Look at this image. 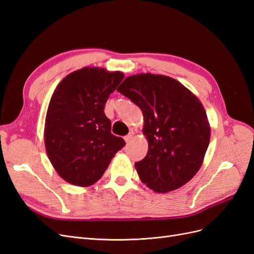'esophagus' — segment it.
<instances>
[{"label": "esophagus", "instance_id": "34e87169", "mask_svg": "<svg viewBox=\"0 0 254 254\" xmlns=\"http://www.w3.org/2000/svg\"><path fill=\"white\" fill-rule=\"evenodd\" d=\"M133 136H134V132L131 131V132H129V133L124 137V140L126 141V143H129L130 141H131V140L133 139Z\"/></svg>", "mask_w": 254, "mask_h": 254}]
</instances>
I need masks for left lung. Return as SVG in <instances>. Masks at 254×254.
Segmentation results:
<instances>
[{
	"mask_svg": "<svg viewBox=\"0 0 254 254\" xmlns=\"http://www.w3.org/2000/svg\"><path fill=\"white\" fill-rule=\"evenodd\" d=\"M117 90L143 113L148 151L134 164L141 181L156 193L183 187L201 167L210 143L201 102L178 80L151 73L129 76Z\"/></svg>",
	"mask_w": 254,
	"mask_h": 254,
	"instance_id": "obj_1",
	"label": "left lung"
}]
</instances>
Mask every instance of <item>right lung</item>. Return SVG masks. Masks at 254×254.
Wrapping results in <instances>:
<instances>
[{
    "label": "right lung",
    "instance_id": "obj_1",
    "mask_svg": "<svg viewBox=\"0 0 254 254\" xmlns=\"http://www.w3.org/2000/svg\"><path fill=\"white\" fill-rule=\"evenodd\" d=\"M124 73L84 66L66 75L51 97L45 117L44 144L57 174L87 188L102 178L125 141L111 133L104 112Z\"/></svg>",
    "mask_w": 254,
    "mask_h": 254
}]
</instances>
